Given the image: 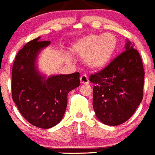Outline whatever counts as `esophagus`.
Wrapping results in <instances>:
<instances>
[{"label":"esophagus","mask_w":155,"mask_h":155,"mask_svg":"<svg viewBox=\"0 0 155 155\" xmlns=\"http://www.w3.org/2000/svg\"><path fill=\"white\" fill-rule=\"evenodd\" d=\"M80 82L82 84H88L89 83V78L86 75H83L80 76Z\"/></svg>","instance_id":"obj_1"}]
</instances>
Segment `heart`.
<instances>
[{
	"label": "heart",
	"instance_id": "1",
	"mask_svg": "<svg viewBox=\"0 0 155 155\" xmlns=\"http://www.w3.org/2000/svg\"><path fill=\"white\" fill-rule=\"evenodd\" d=\"M118 48V39L111 33H90L72 44V53L83 58L90 69H103L111 62ZM70 57V55L68 56Z\"/></svg>",
	"mask_w": 155,
	"mask_h": 155
}]
</instances>
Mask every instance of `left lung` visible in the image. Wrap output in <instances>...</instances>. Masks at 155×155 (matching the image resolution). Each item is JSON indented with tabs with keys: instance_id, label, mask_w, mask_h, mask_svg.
<instances>
[{
	"instance_id": "8db88e82",
	"label": "left lung",
	"mask_w": 155,
	"mask_h": 155,
	"mask_svg": "<svg viewBox=\"0 0 155 155\" xmlns=\"http://www.w3.org/2000/svg\"><path fill=\"white\" fill-rule=\"evenodd\" d=\"M143 80L140 56L126 39L123 53L90 77L94 84L93 107L98 120L113 126L126 122L142 101Z\"/></svg>"
}]
</instances>
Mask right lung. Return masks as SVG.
Returning <instances> with one entry per match:
<instances>
[{
    "mask_svg": "<svg viewBox=\"0 0 155 155\" xmlns=\"http://www.w3.org/2000/svg\"><path fill=\"white\" fill-rule=\"evenodd\" d=\"M31 40L20 50L12 68V99L25 120L37 127L50 129L62 119L68 94L80 84L79 73L47 75L38 67L39 55L51 44Z\"/></svg>",
    "mask_w": 155,
    "mask_h": 155,
    "instance_id": "add662e5",
    "label": "right lung"
}]
</instances>
